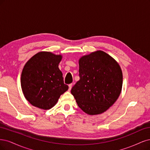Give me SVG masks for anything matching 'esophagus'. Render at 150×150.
I'll return each mask as SVG.
<instances>
[{"mask_svg": "<svg viewBox=\"0 0 150 150\" xmlns=\"http://www.w3.org/2000/svg\"><path fill=\"white\" fill-rule=\"evenodd\" d=\"M72 83H70V84H69V90H71V87H72Z\"/></svg>", "mask_w": 150, "mask_h": 150, "instance_id": "obj_1", "label": "esophagus"}]
</instances>
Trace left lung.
Returning <instances> with one entry per match:
<instances>
[{"label": "left lung", "instance_id": "left-lung-1", "mask_svg": "<svg viewBox=\"0 0 150 150\" xmlns=\"http://www.w3.org/2000/svg\"><path fill=\"white\" fill-rule=\"evenodd\" d=\"M79 76L71 93L85 113H102L119 97L123 84L122 71L117 61L107 53L98 50L81 57Z\"/></svg>", "mask_w": 150, "mask_h": 150}]
</instances>
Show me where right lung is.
Instances as JSON below:
<instances>
[{"instance_id": "1", "label": "right lung", "mask_w": 150, "mask_h": 150, "mask_svg": "<svg viewBox=\"0 0 150 150\" xmlns=\"http://www.w3.org/2000/svg\"><path fill=\"white\" fill-rule=\"evenodd\" d=\"M62 58L61 55L40 52L24 66L21 75L22 90L27 100L34 107L50 109L69 89L59 68Z\"/></svg>"}]
</instances>
